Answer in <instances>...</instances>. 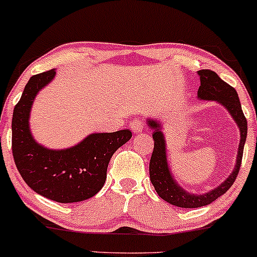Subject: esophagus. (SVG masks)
<instances>
[{
  "instance_id": "obj_1",
  "label": "esophagus",
  "mask_w": 257,
  "mask_h": 257,
  "mask_svg": "<svg viewBox=\"0 0 257 257\" xmlns=\"http://www.w3.org/2000/svg\"><path fill=\"white\" fill-rule=\"evenodd\" d=\"M130 127H131L132 132L134 134H141V132L144 130V123L141 120H134L131 123H130Z\"/></svg>"
}]
</instances>
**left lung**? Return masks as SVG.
<instances>
[{"label": "left lung", "mask_w": 257, "mask_h": 257, "mask_svg": "<svg viewBox=\"0 0 257 257\" xmlns=\"http://www.w3.org/2000/svg\"><path fill=\"white\" fill-rule=\"evenodd\" d=\"M198 74L200 76L198 98L204 100H216L229 111V114L237 122L239 131H240V143L238 147L237 163H235L234 170L228 176V178L223 181V183H221L217 188L212 189L205 194H192V193L184 191L172 177L171 171L169 169V164H167L166 143L163 132H161L160 123L154 120H148V125L151 126V128L154 130V132H153L154 149H153L151 163H149L151 182L161 199H164L171 205L186 207V209L209 205L216 199L220 198L221 195H223L232 187L238 176L239 169H240L244 144L247 134V122L243 110H241L237 91L228 83L224 82L215 71L203 69V70H199Z\"/></svg>", "instance_id": "1"}]
</instances>
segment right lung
<instances>
[{"label": "right lung", "mask_w": 257, "mask_h": 257, "mask_svg": "<svg viewBox=\"0 0 257 257\" xmlns=\"http://www.w3.org/2000/svg\"><path fill=\"white\" fill-rule=\"evenodd\" d=\"M56 70L34 75L14 106L12 153L20 176L33 191L58 203H77L96 195L104 186L110 158L128 142L130 130L92 134L68 149L53 151L36 143L29 127L31 105Z\"/></svg>", "instance_id": "1"}]
</instances>
